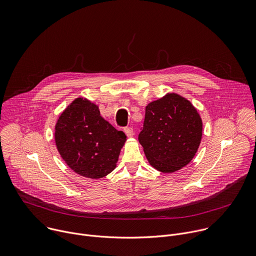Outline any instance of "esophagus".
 Wrapping results in <instances>:
<instances>
[{
  "label": "esophagus",
  "mask_w": 256,
  "mask_h": 256,
  "mask_svg": "<svg viewBox=\"0 0 256 256\" xmlns=\"http://www.w3.org/2000/svg\"><path fill=\"white\" fill-rule=\"evenodd\" d=\"M124 132L127 135V137H132L134 132H133V128L132 127H125L124 128Z\"/></svg>",
  "instance_id": "34e87169"
}]
</instances>
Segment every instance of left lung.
<instances>
[{"label":"left lung","mask_w":256,"mask_h":256,"mask_svg":"<svg viewBox=\"0 0 256 256\" xmlns=\"http://www.w3.org/2000/svg\"><path fill=\"white\" fill-rule=\"evenodd\" d=\"M140 130L138 140L149 164L160 172H174L194 156L202 123L190 100L168 94L146 106Z\"/></svg>","instance_id":"left-lung-1"}]
</instances>
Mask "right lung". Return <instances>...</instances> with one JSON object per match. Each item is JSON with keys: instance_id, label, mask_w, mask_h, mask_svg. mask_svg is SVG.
I'll use <instances>...</instances> for the list:
<instances>
[{"instance_id": "1", "label": "right lung", "mask_w": 256, "mask_h": 256, "mask_svg": "<svg viewBox=\"0 0 256 256\" xmlns=\"http://www.w3.org/2000/svg\"><path fill=\"white\" fill-rule=\"evenodd\" d=\"M126 141L100 115L96 105L76 98L60 115L56 126V143L62 158L76 174L100 178L110 174Z\"/></svg>"}]
</instances>
